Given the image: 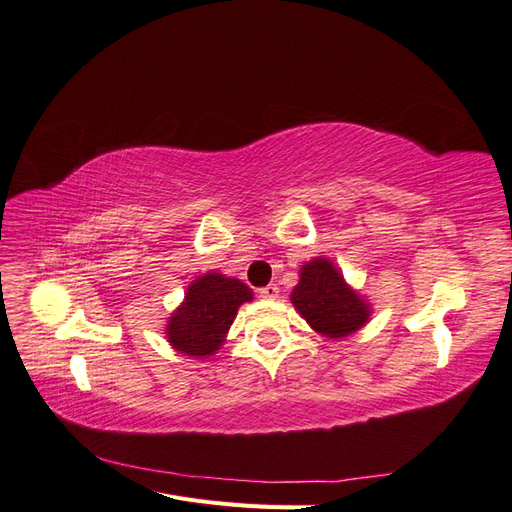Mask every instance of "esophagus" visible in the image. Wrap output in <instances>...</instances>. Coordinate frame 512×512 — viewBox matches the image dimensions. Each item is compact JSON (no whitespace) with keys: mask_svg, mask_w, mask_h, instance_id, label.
Listing matches in <instances>:
<instances>
[{"mask_svg":"<svg viewBox=\"0 0 512 512\" xmlns=\"http://www.w3.org/2000/svg\"><path fill=\"white\" fill-rule=\"evenodd\" d=\"M260 297L273 301V299L280 297V288H277V284H269L265 288H260Z\"/></svg>","mask_w":512,"mask_h":512,"instance_id":"esophagus-1","label":"esophagus"}]
</instances>
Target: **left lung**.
Instances as JSON below:
<instances>
[{
    "instance_id": "8db88e82",
    "label": "left lung",
    "mask_w": 512,
    "mask_h": 512,
    "mask_svg": "<svg viewBox=\"0 0 512 512\" xmlns=\"http://www.w3.org/2000/svg\"><path fill=\"white\" fill-rule=\"evenodd\" d=\"M290 303L318 335L344 339L363 329L374 314L369 299L354 290L335 262L316 256L299 269V284L290 292Z\"/></svg>"
}]
</instances>
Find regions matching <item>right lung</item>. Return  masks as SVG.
Instances as JSON below:
<instances>
[{"label": "right lung", "instance_id": "obj_1", "mask_svg": "<svg viewBox=\"0 0 512 512\" xmlns=\"http://www.w3.org/2000/svg\"><path fill=\"white\" fill-rule=\"evenodd\" d=\"M252 299V288L237 277L218 271L198 275L166 322V342L185 356L209 359L226 342L239 307Z\"/></svg>", "mask_w": 512, "mask_h": 512}]
</instances>
